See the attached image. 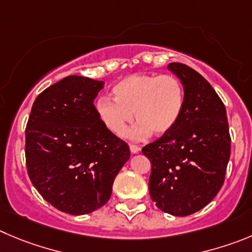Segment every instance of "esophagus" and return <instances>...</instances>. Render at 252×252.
<instances>
[{
	"label": "esophagus",
	"mask_w": 252,
	"mask_h": 252,
	"mask_svg": "<svg viewBox=\"0 0 252 252\" xmlns=\"http://www.w3.org/2000/svg\"><path fill=\"white\" fill-rule=\"evenodd\" d=\"M129 148H130V152L133 153V154H137V153L140 152V148L135 144H130L129 145Z\"/></svg>",
	"instance_id": "1"
}]
</instances>
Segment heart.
<instances>
[{
	"label": "heart",
	"instance_id": "1",
	"mask_svg": "<svg viewBox=\"0 0 252 252\" xmlns=\"http://www.w3.org/2000/svg\"><path fill=\"white\" fill-rule=\"evenodd\" d=\"M113 94L114 99H98L97 112L118 137L126 134L133 113L138 124L128 137L140 139L150 131L163 135L175 126L185 107L184 84L171 74H131L113 87Z\"/></svg>",
	"mask_w": 252,
	"mask_h": 252
}]
</instances>
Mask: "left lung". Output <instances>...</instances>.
<instances>
[{"label": "left lung", "instance_id": "8db88e82", "mask_svg": "<svg viewBox=\"0 0 252 252\" xmlns=\"http://www.w3.org/2000/svg\"><path fill=\"white\" fill-rule=\"evenodd\" d=\"M168 68L184 84V110L171 130L142 152L152 163V200L164 213L187 216L208 205L221 189L231 138L225 105L210 83L183 63Z\"/></svg>", "mask_w": 252, "mask_h": 252}]
</instances>
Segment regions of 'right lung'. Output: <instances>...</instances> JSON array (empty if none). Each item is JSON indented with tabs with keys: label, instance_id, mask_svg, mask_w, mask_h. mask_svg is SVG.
Returning a JSON list of instances; mask_svg holds the SVG:
<instances>
[{
	"label": "right lung",
	"instance_id": "obj_1",
	"mask_svg": "<svg viewBox=\"0 0 252 252\" xmlns=\"http://www.w3.org/2000/svg\"><path fill=\"white\" fill-rule=\"evenodd\" d=\"M103 84L81 76L61 79L38 94L26 126L31 182L44 200L70 215L102 208L130 157L94 107Z\"/></svg>",
	"mask_w": 252,
	"mask_h": 252
}]
</instances>
